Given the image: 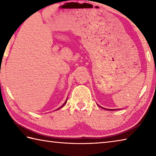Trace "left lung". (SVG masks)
<instances>
[{
  "instance_id": "1",
  "label": "left lung",
  "mask_w": 156,
  "mask_h": 156,
  "mask_svg": "<svg viewBox=\"0 0 156 156\" xmlns=\"http://www.w3.org/2000/svg\"><path fill=\"white\" fill-rule=\"evenodd\" d=\"M102 108H103V107H102ZM103 109H105V108H103ZM106 109V110H107V109ZM107 110H108V109H107ZM110 110H112V111H113V109H110Z\"/></svg>"
}]
</instances>
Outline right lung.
Instances as JSON below:
<instances>
[{
    "label": "right lung",
    "instance_id": "obj_1",
    "mask_svg": "<svg viewBox=\"0 0 156 156\" xmlns=\"http://www.w3.org/2000/svg\"><path fill=\"white\" fill-rule=\"evenodd\" d=\"M67 100H66V101L65 102V103H64V104H63V105H62V106H61V107H60L58 108V109H60V108H62V107L63 106H64V105H65L66 104V102H67ZM57 109H56V110H57Z\"/></svg>",
    "mask_w": 156,
    "mask_h": 156
}]
</instances>
